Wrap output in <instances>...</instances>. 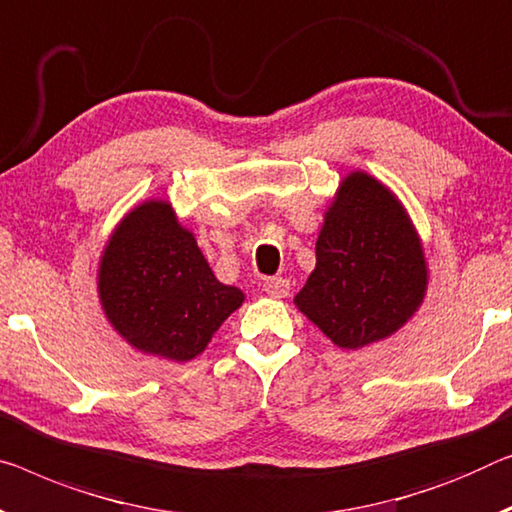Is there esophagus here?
<instances>
[{
  "instance_id": "1",
  "label": "esophagus",
  "mask_w": 512,
  "mask_h": 512,
  "mask_svg": "<svg viewBox=\"0 0 512 512\" xmlns=\"http://www.w3.org/2000/svg\"><path fill=\"white\" fill-rule=\"evenodd\" d=\"M264 292L273 296V299H285L289 294V280L287 278H269L264 282Z\"/></svg>"
}]
</instances>
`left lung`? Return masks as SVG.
Masks as SVG:
<instances>
[{"label": "left lung", "mask_w": 512, "mask_h": 512, "mask_svg": "<svg viewBox=\"0 0 512 512\" xmlns=\"http://www.w3.org/2000/svg\"><path fill=\"white\" fill-rule=\"evenodd\" d=\"M315 253V271L294 303L333 345L361 349L384 340L421 308L423 243L398 197L370 174L342 179Z\"/></svg>", "instance_id": "1"}]
</instances>
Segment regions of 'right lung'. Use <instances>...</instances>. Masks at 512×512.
<instances>
[{"label":"right lung","instance_id":"right-lung-1","mask_svg":"<svg viewBox=\"0 0 512 512\" xmlns=\"http://www.w3.org/2000/svg\"><path fill=\"white\" fill-rule=\"evenodd\" d=\"M98 299L128 345L183 363L207 349L246 296L213 276L170 202L147 200L114 227L98 266Z\"/></svg>","mask_w":512,"mask_h":512}]
</instances>
